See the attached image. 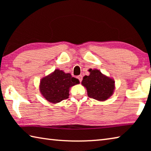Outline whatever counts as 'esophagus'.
<instances>
[{
    "label": "esophagus",
    "instance_id": "34e87169",
    "mask_svg": "<svg viewBox=\"0 0 151 151\" xmlns=\"http://www.w3.org/2000/svg\"><path fill=\"white\" fill-rule=\"evenodd\" d=\"M77 78L78 79L79 81H80V82L81 83L82 80H83V76H82V75H78V76H77Z\"/></svg>",
    "mask_w": 151,
    "mask_h": 151
}]
</instances>
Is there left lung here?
Returning a JSON list of instances; mask_svg holds the SVG:
<instances>
[{
    "mask_svg": "<svg viewBox=\"0 0 151 151\" xmlns=\"http://www.w3.org/2000/svg\"><path fill=\"white\" fill-rule=\"evenodd\" d=\"M90 75L85 76L81 82L89 97L99 101H104L114 93L115 82L113 78L104 75L99 69L88 70Z\"/></svg>",
    "mask_w": 151,
    "mask_h": 151,
    "instance_id": "8db88e82",
    "label": "left lung"
}]
</instances>
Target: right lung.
Masks as SVG:
<instances>
[{
  "label": "right lung",
  "mask_w": 151,
  "mask_h": 151,
  "mask_svg": "<svg viewBox=\"0 0 151 151\" xmlns=\"http://www.w3.org/2000/svg\"><path fill=\"white\" fill-rule=\"evenodd\" d=\"M79 83L78 79L73 77L70 73L55 69L52 73L41 78L39 91L46 100L56 104L68 99L70 88Z\"/></svg>",
  "instance_id": "obj_1"
}]
</instances>
